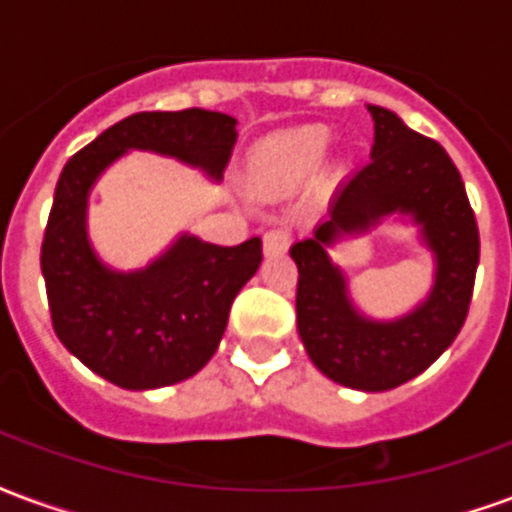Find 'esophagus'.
Listing matches in <instances>:
<instances>
[{"label":"esophagus","instance_id":"1","mask_svg":"<svg viewBox=\"0 0 512 512\" xmlns=\"http://www.w3.org/2000/svg\"><path fill=\"white\" fill-rule=\"evenodd\" d=\"M288 246H290V230H288V227H271V230L263 235V252H266L268 257L288 252Z\"/></svg>","mask_w":512,"mask_h":512}]
</instances>
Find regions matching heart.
<instances>
[{"label": "heart", "instance_id": "heart-1", "mask_svg": "<svg viewBox=\"0 0 512 512\" xmlns=\"http://www.w3.org/2000/svg\"><path fill=\"white\" fill-rule=\"evenodd\" d=\"M332 134L326 126H301L271 136L255 147L249 175L266 189H290L310 180L329 156Z\"/></svg>", "mask_w": 512, "mask_h": 512}]
</instances>
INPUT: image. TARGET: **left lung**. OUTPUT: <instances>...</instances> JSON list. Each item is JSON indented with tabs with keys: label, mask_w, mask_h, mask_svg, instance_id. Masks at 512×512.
Returning a JSON list of instances; mask_svg holds the SVG:
<instances>
[{
	"label": "left lung",
	"mask_w": 512,
	"mask_h": 512,
	"mask_svg": "<svg viewBox=\"0 0 512 512\" xmlns=\"http://www.w3.org/2000/svg\"><path fill=\"white\" fill-rule=\"evenodd\" d=\"M367 112L376 123L370 164L337 189L329 216L310 238L290 246V257L299 266L296 326L312 365L337 384L386 392L428 370L461 332L480 263V235L447 150L384 106L370 104ZM389 215L420 227L434 255V285L411 313L376 322L358 312L328 249Z\"/></svg>",
	"instance_id": "obj_1"
}]
</instances>
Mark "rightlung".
<instances>
[{
	"mask_svg": "<svg viewBox=\"0 0 512 512\" xmlns=\"http://www.w3.org/2000/svg\"><path fill=\"white\" fill-rule=\"evenodd\" d=\"M238 120L208 109L136 112L65 164L40 249V268L60 343L82 365L123 389L178 384L208 365L238 290L263 260L260 238L216 246L180 233L164 255L117 271L87 235L90 191L128 150H150L222 178Z\"/></svg>",
	"mask_w": 512,
	"mask_h": 512,
	"instance_id": "right-lung-1",
	"label": "right lung"
}]
</instances>
